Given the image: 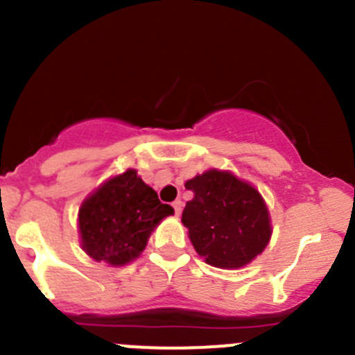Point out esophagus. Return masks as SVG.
<instances>
[{
    "instance_id": "1",
    "label": "esophagus",
    "mask_w": 355,
    "mask_h": 355,
    "mask_svg": "<svg viewBox=\"0 0 355 355\" xmlns=\"http://www.w3.org/2000/svg\"><path fill=\"white\" fill-rule=\"evenodd\" d=\"M171 206H173V209H175V214H177V216H178V214L182 213V207H184V202H182L180 199H177V200H175L173 204H171Z\"/></svg>"
}]
</instances>
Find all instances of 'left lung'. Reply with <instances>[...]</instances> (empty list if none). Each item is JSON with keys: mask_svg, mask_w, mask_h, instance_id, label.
I'll return each mask as SVG.
<instances>
[{"mask_svg": "<svg viewBox=\"0 0 355 355\" xmlns=\"http://www.w3.org/2000/svg\"><path fill=\"white\" fill-rule=\"evenodd\" d=\"M194 198L182 223L196 252L207 264L237 270L256 259L271 239L270 211L263 196L232 171L211 170L185 182Z\"/></svg>", "mask_w": 355, "mask_h": 355, "instance_id": "8db88e82", "label": "left lung"}]
</instances>
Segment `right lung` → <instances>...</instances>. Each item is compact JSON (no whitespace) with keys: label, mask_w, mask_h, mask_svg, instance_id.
I'll list each match as a JSON object with an SVG mask.
<instances>
[{"label":"right lung","mask_w":355,"mask_h":355,"mask_svg":"<svg viewBox=\"0 0 355 355\" xmlns=\"http://www.w3.org/2000/svg\"><path fill=\"white\" fill-rule=\"evenodd\" d=\"M173 214L135 170L111 177L78 209L80 245L89 257L125 266L141 256L153 230Z\"/></svg>","instance_id":"obj_1"}]
</instances>
